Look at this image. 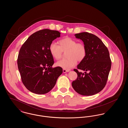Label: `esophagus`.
Here are the masks:
<instances>
[{"instance_id":"1","label":"esophagus","mask_w":128,"mask_h":128,"mask_svg":"<svg viewBox=\"0 0 128 128\" xmlns=\"http://www.w3.org/2000/svg\"><path fill=\"white\" fill-rule=\"evenodd\" d=\"M69 72V70H65V69H63V72H64V73H66V72Z\"/></svg>"}]
</instances>
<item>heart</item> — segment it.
<instances>
[{
  "instance_id": "b5f03b06",
  "label": "heart",
  "mask_w": 128,
  "mask_h": 128,
  "mask_svg": "<svg viewBox=\"0 0 128 128\" xmlns=\"http://www.w3.org/2000/svg\"><path fill=\"white\" fill-rule=\"evenodd\" d=\"M59 46L53 42L49 46V52L56 60H59L62 57L63 53H66L67 59L62 60L56 63V65L67 70L74 67L77 61H83L86 56L87 49L84 43L77 42V40L66 37L60 39Z\"/></svg>"
}]
</instances>
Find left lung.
<instances>
[{
	"instance_id": "8db88e82",
	"label": "left lung",
	"mask_w": 128,
	"mask_h": 128,
	"mask_svg": "<svg viewBox=\"0 0 128 128\" xmlns=\"http://www.w3.org/2000/svg\"><path fill=\"white\" fill-rule=\"evenodd\" d=\"M75 36L84 42L87 54L84 60L77 66V68L85 72L82 73L74 69L78 76L72 86L81 95H94L102 91L106 84L111 67L110 53L100 39L92 34L83 32Z\"/></svg>"
}]
</instances>
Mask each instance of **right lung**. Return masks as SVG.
Segmentation results:
<instances>
[{
    "instance_id": "add662e5",
    "label": "right lung",
    "mask_w": 128,
    "mask_h": 128,
    "mask_svg": "<svg viewBox=\"0 0 128 128\" xmlns=\"http://www.w3.org/2000/svg\"><path fill=\"white\" fill-rule=\"evenodd\" d=\"M60 33L43 29L34 33L22 45L17 64L22 82L30 91L39 94L48 92L61 75L62 68H52L54 63L49 46Z\"/></svg>"
}]
</instances>
